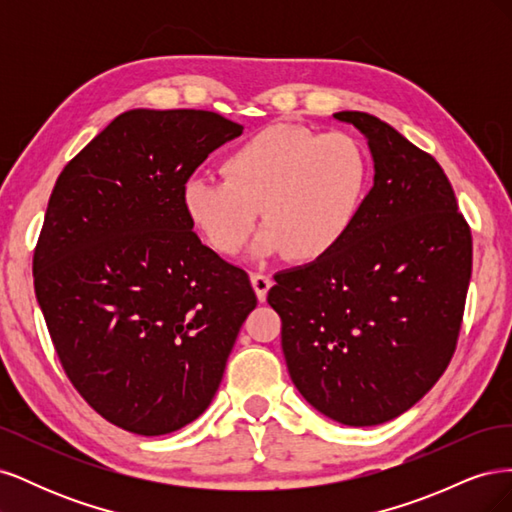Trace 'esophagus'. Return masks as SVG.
Listing matches in <instances>:
<instances>
[{
  "label": "esophagus",
  "instance_id": "esophagus-1",
  "mask_svg": "<svg viewBox=\"0 0 512 512\" xmlns=\"http://www.w3.org/2000/svg\"><path fill=\"white\" fill-rule=\"evenodd\" d=\"M252 286H254V290H256L258 301H265L269 288L273 286L271 275H267V273H252Z\"/></svg>",
  "mask_w": 512,
  "mask_h": 512
}]
</instances>
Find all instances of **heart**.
Here are the masks:
<instances>
[{"label": "heart", "mask_w": 512, "mask_h": 512, "mask_svg": "<svg viewBox=\"0 0 512 512\" xmlns=\"http://www.w3.org/2000/svg\"><path fill=\"white\" fill-rule=\"evenodd\" d=\"M224 175L192 177L181 192L185 215L215 252H241L262 211L267 226L254 245L256 256L318 262L354 228L369 164L350 134L277 123L232 149Z\"/></svg>", "instance_id": "b5f03b06"}]
</instances>
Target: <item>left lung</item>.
<instances>
[{"label": "left lung", "instance_id": "1", "mask_svg": "<svg viewBox=\"0 0 512 512\" xmlns=\"http://www.w3.org/2000/svg\"><path fill=\"white\" fill-rule=\"evenodd\" d=\"M374 188L346 241L280 271L269 305L299 393L324 416L371 427L410 410L453 359L472 275L470 226L429 153L359 111Z\"/></svg>", "mask_w": 512, "mask_h": 512}]
</instances>
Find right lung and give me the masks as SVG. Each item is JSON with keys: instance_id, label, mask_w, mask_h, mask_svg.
Returning a JSON list of instances; mask_svg holds the SVG:
<instances>
[{"instance_id": "obj_1", "label": "right lung", "mask_w": 512, "mask_h": 512, "mask_svg": "<svg viewBox=\"0 0 512 512\" xmlns=\"http://www.w3.org/2000/svg\"><path fill=\"white\" fill-rule=\"evenodd\" d=\"M243 126L211 111L134 108L55 183L34 252L36 299L66 376L108 423L173 433L207 410L250 277L203 245L181 192Z\"/></svg>"}]
</instances>
